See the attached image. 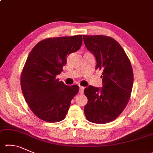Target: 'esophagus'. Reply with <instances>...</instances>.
<instances>
[{
	"label": "esophagus",
	"instance_id": "obj_1",
	"mask_svg": "<svg viewBox=\"0 0 153 153\" xmlns=\"http://www.w3.org/2000/svg\"><path fill=\"white\" fill-rule=\"evenodd\" d=\"M84 87H83V86H79V92L80 94H83V92H84Z\"/></svg>",
	"mask_w": 153,
	"mask_h": 153
}]
</instances>
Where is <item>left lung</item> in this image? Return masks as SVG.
<instances>
[{
    "instance_id": "obj_1",
    "label": "left lung",
    "mask_w": 153,
    "mask_h": 153,
    "mask_svg": "<svg viewBox=\"0 0 153 153\" xmlns=\"http://www.w3.org/2000/svg\"><path fill=\"white\" fill-rule=\"evenodd\" d=\"M86 48L96 59V69H102V87L89 85L84 90L88 103L87 120L96 124L112 121L123 112L129 101L134 76L124 50L113 38L104 35H83Z\"/></svg>"
}]
</instances>
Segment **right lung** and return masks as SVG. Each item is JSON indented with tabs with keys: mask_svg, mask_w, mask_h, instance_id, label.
Instances as JSON below:
<instances>
[{
	"mask_svg": "<svg viewBox=\"0 0 153 153\" xmlns=\"http://www.w3.org/2000/svg\"><path fill=\"white\" fill-rule=\"evenodd\" d=\"M82 36L48 38L30 52L21 74L22 91L30 109L41 120L57 123L65 118L79 86L56 79L67 57L81 48Z\"/></svg>",
	"mask_w": 153,
	"mask_h": 153,
	"instance_id": "right-lung-1",
	"label": "right lung"
}]
</instances>
